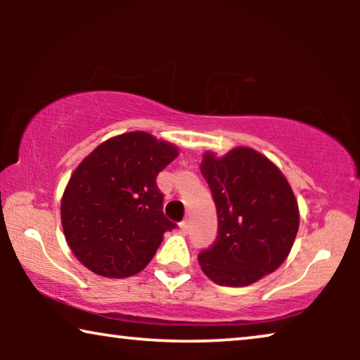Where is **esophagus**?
Wrapping results in <instances>:
<instances>
[{"label":"esophagus","mask_w":360,"mask_h":360,"mask_svg":"<svg viewBox=\"0 0 360 360\" xmlns=\"http://www.w3.org/2000/svg\"><path fill=\"white\" fill-rule=\"evenodd\" d=\"M188 228H190V223H188V219L181 221V223H180V229L184 231V233H186V231H188Z\"/></svg>","instance_id":"esophagus-1"}]
</instances>
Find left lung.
Here are the masks:
<instances>
[{"label": "left lung", "mask_w": 360, "mask_h": 360, "mask_svg": "<svg viewBox=\"0 0 360 360\" xmlns=\"http://www.w3.org/2000/svg\"><path fill=\"white\" fill-rule=\"evenodd\" d=\"M218 213V236L201 250L206 277L223 287H248L288 257L300 224L298 203L274 162L250 147L223 157L206 152L200 165Z\"/></svg>", "instance_id": "8db88e82"}]
</instances>
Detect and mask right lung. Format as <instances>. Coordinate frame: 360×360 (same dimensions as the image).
I'll return each instance as SVG.
<instances>
[{"mask_svg":"<svg viewBox=\"0 0 360 360\" xmlns=\"http://www.w3.org/2000/svg\"><path fill=\"white\" fill-rule=\"evenodd\" d=\"M179 149L134 131L96 147L63 191V234L75 257L108 278L136 275L150 262L175 224L164 216L157 175Z\"/></svg>","mask_w":360,"mask_h":360,"instance_id":"add662e5","label":"right lung"}]
</instances>
